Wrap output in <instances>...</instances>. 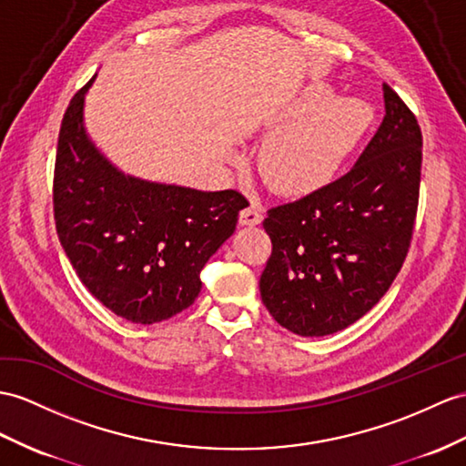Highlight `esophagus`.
Returning <instances> with one entry per match:
<instances>
[{
	"label": "esophagus",
	"mask_w": 466,
	"mask_h": 466,
	"mask_svg": "<svg viewBox=\"0 0 466 466\" xmlns=\"http://www.w3.org/2000/svg\"><path fill=\"white\" fill-rule=\"evenodd\" d=\"M260 221H263V215H260V209L255 206V203H251V206L245 208L241 211V215H239V223L241 225L253 227V225H258Z\"/></svg>",
	"instance_id": "1"
}]
</instances>
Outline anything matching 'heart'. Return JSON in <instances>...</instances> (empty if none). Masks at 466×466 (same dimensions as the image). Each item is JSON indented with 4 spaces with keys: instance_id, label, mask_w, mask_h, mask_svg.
Listing matches in <instances>:
<instances>
[{
    "instance_id": "heart-1",
    "label": "heart",
    "mask_w": 466,
    "mask_h": 466,
    "mask_svg": "<svg viewBox=\"0 0 466 466\" xmlns=\"http://www.w3.org/2000/svg\"><path fill=\"white\" fill-rule=\"evenodd\" d=\"M289 124L267 142L260 172L280 194L306 196L330 184L366 134L371 110L358 98H334L330 86L314 83L279 112Z\"/></svg>"
}]
</instances>
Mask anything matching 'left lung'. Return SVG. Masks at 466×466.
<instances>
[{
	"mask_svg": "<svg viewBox=\"0 0 466 466\" xmlns=\"http://www.w3.org/2000/svg\"><path fill=\"white\" fill-rule=\"evenodd\" d=\"M385 116L346 176L263 221L272 253L260 299L299 336H328L380 302L410 251L423 138L413 112L383 83Z\"/></svg>",
	"mask_w": 466,
	"mask_h": 466,
	"instance_id": "obj_1",
	"label": "left lung"
}]
</instances>
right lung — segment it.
<instances>
[{"label": "right lung", "mask_w": 466, "mask_h": 466, "mask_svg": "<svg viewBox=\"0 0 466 466\" xmlns=\"http://www.w3.org/2000/svg\"><path fill=\"white\" fill-rule=\"evenodd\" d=\"M93 81L73 96L61 122L56 235L78 279L108 310L134 324L162 322L194 304L201 268L248 203L235 189L199 191L122 174L85 130Z\"/></svg>", "instance_id": "add662e5"}]
</instances>
